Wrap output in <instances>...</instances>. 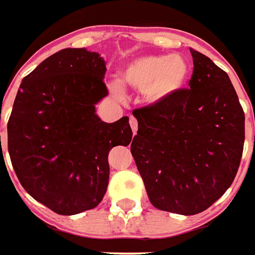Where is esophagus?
I'll use <instances>...</instances> for the list:
<instances>
[{
  "instance_id": "34e87169",
  "label": "esophagus",
  "mask_w": 255,
  "mask_h": 255,
  "mask_svg": "<svg viewBox=\"0 0 255 255\" xmlns=\"http://www.w3.org/2000/svg\"><path fill=\"white\" fill-rule=\"evenodd\" d=\"M129 124H130V128H131V131H133V134H136L137 129H138V122H137V119L134 118V117H130V119H129Z\"/></svg>"
}]
</instances>
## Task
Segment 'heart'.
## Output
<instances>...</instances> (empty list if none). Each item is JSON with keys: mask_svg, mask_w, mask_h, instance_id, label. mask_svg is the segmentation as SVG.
I'll return each mask as SVG.
<instances>
[{"mask_svg": "<svg viewBox=\"0 0 255 255\" xmlns=\"http://www.w3.org/2000/svg\"><path fill=\"white\" fill-rule=\"evenodd\" d=\"M189 75V64L180 55H148L128 63L121 71L122 82L144 90L148 100L160 102L182 89ZM121 93L119 86H114Z\"/></svg>", "mask_w": 255, "mask_h": 255, "instance_id": "1", "label": "heart"}]
</instances>
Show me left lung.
I'll return each instance as SVG.
<instances>
[{
	"mask_svg": "<svg viewBox=\"0 0 255 255\" xmlns=\"http://www.w3.org/2000/svg\"><path fill=\"white\" fill-rule=\"evenodd\" d=\"M189 89L133 111L130 151L156 209L194 216L231 187L245 144V113L228 74L195 49Z\"/></svg>",
	"mask_w": 255,
	"mask_h": 255,
	"instance_id": "left-lung-1",
	"label": "left lung"
}]
</instances>
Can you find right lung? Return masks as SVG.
<instances>
[{
  "label": "right lung",
  "mask_w": 255,
  "mask_h": 255,
  "mask_svg": "<svg viewBox=\"0 0 255 255\" xmlns=\"http://www.w3.org/2000/svg\"><path fill=\"white\" fill-rule=\"evenodd\" d=\"M104 74L106 61L97 52L59 50L23 78L9 117L16 176L27 194L61 216L102 202L108 152L131 141L128 117L107 124L96 114V104L108 95Z\"/></svg>",
  "instance_id": "right-lung-1"
}]
</instances>
